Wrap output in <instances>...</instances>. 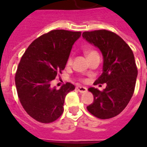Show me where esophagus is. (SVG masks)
<instances>
[{"mask_svg":"<svg viewBox=\"0 0 147 147\" xmlns=\"http://www.w3.org/2000/svg\"><path fill=\"white\" fill-rule=\"evenodd\" d=\"M76 89L78 90V92H81V93H85L87 92V88L85 87H82V86H78L76 88Z\"/></svg>","mask_w":147,"mask_h":147,"instance_id":"esophagus-1","label":"esophagus"}]
</instances>
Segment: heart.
<instances>
[{
  "label": "heart",
  "mask_w": 147,
  "mask_h": 147,
  "mask_svg": "<svg viewBox=\"0 0 147 147\" xmlns=\"http://www.w3.org/2000/svg\"><path fill=\"white\" fill-rule=\"evenodd\" d=\"M95 53V52H94V51H87V52H86V53H87V55H90V54H92V53ZM71 61H72V60H71V58H69V60H68V64L69 65L71 64Z\"/></svg>",
  "instance_id": "1"
}]
</instances>
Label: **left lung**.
I'll list each match as a JSON object with an SVG mask.
<instances>
[{
    "instance_id": "left-lung-1",
    "label": "left lung",
    "mask_w": 147,
    "mask_h": 147,
    "mask_svg": "<svg viewBox=\"0 0 147 147\" xmlns=\"http://www.w3.org/2000/svg\"><path fill=\"white\" fill-rule=\"evenodd\" d=\"M82 37L102 54V74L95 83L107 84L103 92L88 88L94 95V102L87 109L98 118H112L127 107L134 92L137 77L134 55L124 40L111 31L84 32Z\"/></svg>"
}]
</instances>
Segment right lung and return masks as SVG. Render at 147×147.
Here are the masks:
<instances>
[{
    "label": "right lung",
    "instance_id": "add662e5",
    "mask_svg": "<svg viewBox=\"0 0 147 147\" xmlns=\"http://www.w3.org/2000/svg\"><path fill=\"white\" fill-rule=\"evenodd\" d=\"M80 36L81 32L52 30L34 40L22 56L15 84L22 106L36 121L51 123L63 113L65 98L75 86L68 82L57 90L51 82L65 69Z\"/></svg>",
    "mask_w": 147,
    "mask_h": 147
}]
</instances>
